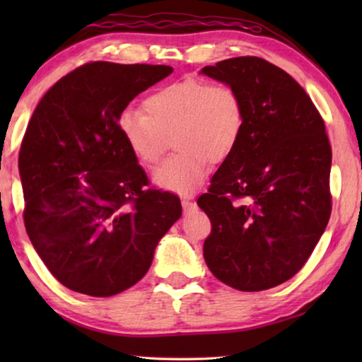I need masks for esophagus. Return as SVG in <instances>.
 <instances>
[{
    "label": "esophagus",
    "instance_id": "1",
    "mask_svg": "<svg viewBox=\"0 0 362 362\" xmlns=\"http://www.w3.org/2000/svg\"><path fill=\"white\" fill-rule=\"evenodd\" d=\"M182 207H183V212H185V214H188L189 211H192L193 207H194L192 198H183L182 199Z\"/></svg>",
    "mask_w": 362,
    "mask_h": 362
}]
</instances>
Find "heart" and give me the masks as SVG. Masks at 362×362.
<instances>
[{"mask_svg": "<svg viewBox=\"0 0 362 362\" xmlns=\"http://www.w3.org/2000/svg\"><path fill=\"white\" fill-rule=\"evenodd\" d=\"M144 107L146 113L122 110L116 129L145 166H153L166 148L168 137H174L177 151L151 174L153 183L168 192L193 193L203 183L211 159L223 161L241 139V97L225 83L183 79L146 97Z\"/></svg>", "mask_w": 362, "mask_h": 362, "instance_id": "b5f03b06", "label": "heart"}]
</instances>
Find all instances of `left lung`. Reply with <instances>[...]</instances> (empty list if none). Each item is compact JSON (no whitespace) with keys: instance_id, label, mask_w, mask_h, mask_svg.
I'll use <instances>...</instances> for the list:
<instances>
[{"instance_id":"1","label":"left lung","mask_w":362,"mask_h":362,"mask_svg":"<svg viewBox=\"0 0 362 362\" xmlns=\"http://www.w3.org/2000/svg\"><path fill=\"white\" fill-rule=\"evenodd\" d=\"M236 89L241 139L198 206L211 218L204 260L238 291L283 284L305 265L330 217L332 150L302 86L259 57L226 59L199 71Z\"/></svg>"}]
</instances>
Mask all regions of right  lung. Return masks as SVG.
I'll use <instances>...</instances> for the list:
<instances>
[{
    "label": "right lung",
    "mask_w": 362,
    "mask_h": 362,
    "mask_svg": "<svg viewBox=\"0 0 362 362\" xmlns=\"http://www.w3.org/2000/svg\"><path fill=\"white\" fill-rule=\"evenodd\" d=\"M169 65L93 62L52 86L19 153L23 220L49 272L69 289L110 297L142 279L182 216L175 194L148 185L116 129L129 102Z\"/></svg>",
    "instance_id": "add662e5"
}]
</instances>
